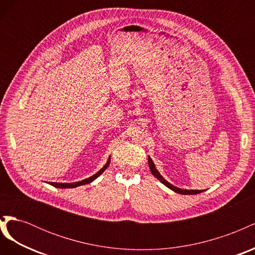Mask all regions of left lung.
Instances as JSON below:
<instances>
[{
	"mask_svg": "<svg viewBox=\"0 0 255 255\" xmlns=\"http://www.w3.org/2000/svg\"><path fill=\"white\" fill-rule=\"evenodd\" d=\"M148 161H149V167H150V169H151L152 174H153L154 176H155L157 180H159L161 183H163L164 185H166V186H167L168 188L172 189L173 191L177 192V194H181V195H197V194H200V192L203 191V190H187V189H181V188H177V187L173 186V185H171L170 183H168V182L164 179V177L159 174V172L156 170V168H155V166H154V163L152 161V159H151L150 156L148 157Z\"/></svg>",
	"mask_w": 255,
	"mask_h": 255,
	"instance_id": "1",
	"label": "left lung"
}]
</instances>
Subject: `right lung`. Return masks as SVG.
Returning <instances> with one entry per match:
<instances>
[{"label":"right lung","mask_w":255,"mask_h":255,"mask_svg":"<svg viewBox=\"0 0 255 255\" xmlns=\"http://www.w3.org/2000/svg\"><path fill=\"white\" fill-rule=\"evenodd\" d=\"M110 163H111V157L109 158V160H107V163L105 164V166L101 169V170L98 171L95 175H92V176L88 177V179H86V180H83V181H81V182H75V183H53V182H51V183H49V184H51L52 186H54V187H57V188H74V187L81 186V185L89 184V183H91L92 181H95L100 174H102V173L104 172L105 169L110 166Z\"/></svg>","instance_id":"1"}]
</instances>
